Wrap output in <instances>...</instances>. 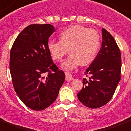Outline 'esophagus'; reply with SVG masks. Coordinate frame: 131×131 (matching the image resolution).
<instances>
[{
	"label": "esophagus",
	"instance_id": "esophagus-1",
	"mask_svg": "<svg viewBox=\"0 0 131 131\" xmlns=\"http://www.w3.org/2000/svg\"><path fill=\"white\" fill-rule=\"evenodd\" d=\"M66 80L67 81H71L73 80V77L72 76L71 74H69V73H66Z\"/></svg>",
	"mask_w": 131,
	"mask_h": 131
}]
</instances>
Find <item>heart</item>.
Masks as SVG:
<instances>
[{
    "mask_svg": "<svg viewBox=\"0 0 131 131\" xmlns=\"http://www.w3.org/2000/svg\"><path fill=\"white\" fill-rule=\"evenodd\" d=\"M60 41L50 40L47 47L54 59L61 60L69 52L70 56L62 63L66 69H75L80 64H87L94 59L100 44V38L95 29L75 25L62 30Z\"/></svg>",
    "mask_w": 131,
    "mask_h": 131,
    "instance_id": "b5f03b06",
    "label": "heart"
}]
</instances>
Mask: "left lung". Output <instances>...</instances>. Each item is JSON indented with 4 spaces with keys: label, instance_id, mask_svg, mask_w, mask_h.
<instances>
[{
    "label": "left lung",
    "instance_id": "8db88e82",
    "mask_svg": "<svg viewBox=\"0 0 131 131\" xmlns=\"http://www.w3.org/2000/svg\"><path fill=\"white\" fill-rule=\"evenodd\" d=\"M102 42L98 54L85 74L83 88L77 93L79 100L86 107L98 108L112 97L121 80V51L114 38L102 29Z\"/></svg>",
    "mask_w": 131,
    "mask_h": 131
}]
</instances>
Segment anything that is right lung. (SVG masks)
<instances>
[{"mask_svg":"<svg viewBox=\"0 0 131 131\" xmlns=\"http://www.w3.org/2000/svg\"><path fill=\"white\" fill-rule=\"evenodd\" d=\"M55 31L50 24L25 27L13 44L10 71L17 95L28 108L42 110L52 104L65 80V74L53 62L48 50Z\"/></svg>","mask_w":131,"mask_h":131,"instance_id":"add662e5","label":"right lung"}]
</instances>
